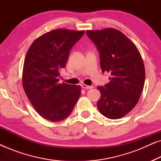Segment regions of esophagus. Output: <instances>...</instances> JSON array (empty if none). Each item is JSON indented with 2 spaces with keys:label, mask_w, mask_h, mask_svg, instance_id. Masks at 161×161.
<instances>
[{
  "label": "esophagus",
  "mask_w": 161,
  "mask_h": 161,
  "mask_svg": "<svg viewBox=\"0 0 161 161\" xmlns=\"http://www.w3.org/2000/svg\"><path fill=\"white\" fill-rule=\"evenodd\" d=\"M81 87H82L83 89H91L93 88L92 86H87L86 84H81Z\"/></svg>",
  "instance_id": "obj_1"
}]
</instances>
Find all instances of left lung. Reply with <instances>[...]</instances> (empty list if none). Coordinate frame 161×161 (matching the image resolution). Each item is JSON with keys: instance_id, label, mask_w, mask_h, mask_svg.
Returning a JSON list of instances; mask_svg holds the SVG:
<instances>
[{"instance_id": "left-lung-1", "label": "left lung", "mask_w": 161, "mask_h": 161, "mask_svg": "<svg viewBox=\"0 0 161 161\" xmlns=\"http://www.w3.org/2000/svg\"><path fill=\"white\" fill-rule=\"evenodd\" d=\"M100 52L103 72L111 73L110 82L98 86L97 108L105 117L120 119L136 106L144 89L145 69L138 48L119 31L105 28L86 31Z\"/></svg>"}]
</instances>
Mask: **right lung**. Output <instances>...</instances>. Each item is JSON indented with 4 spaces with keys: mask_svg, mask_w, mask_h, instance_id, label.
Here are the masks:
<instances>
[{
    "mask_svg": "<svg viewBox=\"0 0 161 161\" xmlns=\"http://www.w3.org/2000/svg\"><path fill=\"white\" fill-rule=\"evenodd\" d=\"M84 31L56 29L35 39L30 46L23 70L26 96L39 115L52 122L64 119L80 96L81 87L58 83L70 50Z\"/></svg>",
    "mask_w": 161,
    "mask_h": 161,
    "instance_id": "add662e5",
    "label": "right lung"
}]
</instances>
